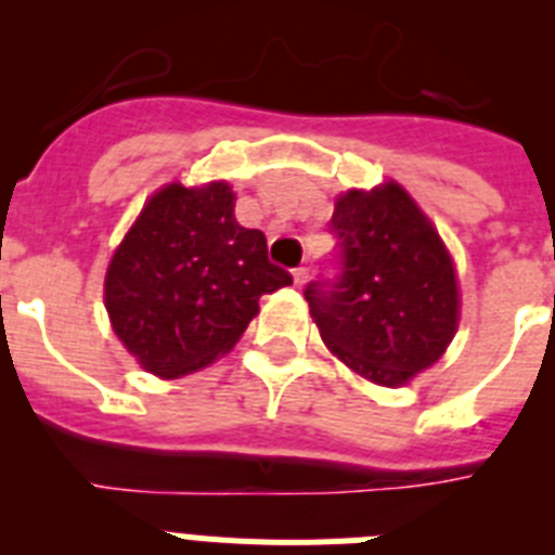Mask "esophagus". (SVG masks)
Instances as JSON below:
<instances>
[{"instance_id": "34e87169", "label": "esophagus", "mask_w": 555, "mask_h": 555, "mask_svg": "<svg viewBox=\"0 0 555 555\" xmlns=\"http://www.w3.org/2000/svg\"><path fill=\"white\" fill-rule=\"evenodd\" d=\"M292 274H294V283H297V286H302V283L308 281V267L292 269Z\"/></svg>"}]
</instances>
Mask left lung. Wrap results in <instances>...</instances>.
Here are the masks:
<instances>
[{"mask_svg": "<svg viewBox=\"0 0 555 555\" xmlns=\"http://www.w3.org/2000/svg\"><path fill=\"white\" fill-rule=\"evenodd\" d=\"M336 278L306 286L322 341L361 377L403 386L436 364L459 327L453 258L397 183L347 191L331 219Z\"/></svg>", "mask_w": 555, "mask_h": 555, "instance_id": "1", "label": "left lung"}]
</instances>
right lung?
Here are the masks:
<instances>
[{
	"label": "right lung",
	"instance_id": "obj_1",
	"mask_svg": "<svg viewBox=\"0 0 555 555\" xmlns=\"http://www.w3.org/2000/svg\"><path fill=\"white\" fill-rule=\"evenodd\" d=\"M224 180L155 191L105 274V308L127 352L146 372L203 370L242 338L258 300L292 274L274 267L267 235L235 222Z\"/></svg>",
	"mask_w": 555,
	"mask_h": 555
}]
</instances>
